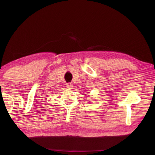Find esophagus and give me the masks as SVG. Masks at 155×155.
Here are the masks:
<instances>
[{
	"mask_svg": "<svg viewBox=\"0 0 155 155\" xmlns=\"http://www.w3.org/2000/svg\"><path fill=\"white\" fill-rule=\"evenodd\" d=\"M66 86H67V87L68 88H70V89H71V88L73 87V85H72V83H67Z\"/></svg>",
	"mask_w": 155,
	"mask_h": 155,
	"instance_id": "obj_1",
	"label": "esophagus"
}]
</instances>
